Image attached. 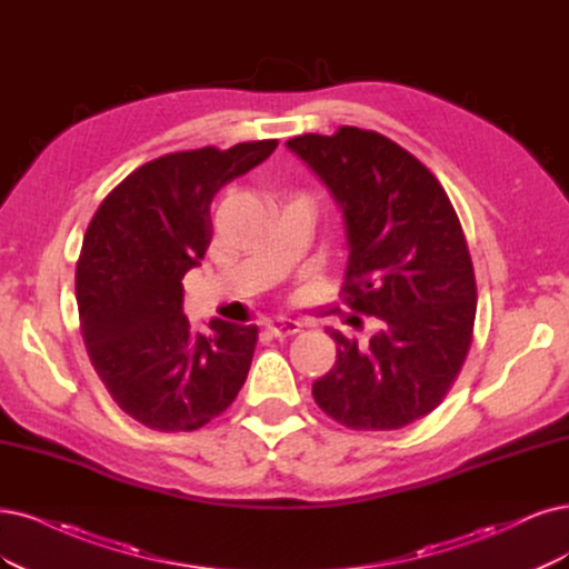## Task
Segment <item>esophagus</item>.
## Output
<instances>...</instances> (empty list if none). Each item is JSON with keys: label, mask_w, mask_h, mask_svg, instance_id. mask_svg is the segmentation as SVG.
<instances>
[{"label": "esophagus", "mask_w": 569, "mask_h": 569, "mask_svg": "<svg viewBox=\"0 0 569 569\" xmlns=\"http://www.w3.org/2000/svg\"><path fill=\"white\" fill-rule=\"evenodd\" d=\"M302 326L292 319L279 317V319H271L267 321V330L273 335V338H286V335H296Z\"/></svg>", "instance_id": "esophagus-1"}]
</instances>
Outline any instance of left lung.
<instances>
[{
    "mask_svg": "<svg viewBox=\"0 0 569 569\" xmlns=\"http://www.w3.org/2000/svg\"><path fill=\"white\" fill-rule=\"evenodd\" d=\"M286 144L342 208L345 305L380 321L366 345L330 330L338 361L313 382V401L356 431L408 427L443 401L473 338L476 277L459 218L429 168L382 133L340 126Z\"/></svg>",
    "mask_w": 569,
    "mask_h": 569,
    "instance_id": "left-lung-1",
    "label": "left lung"
}]
</instances>
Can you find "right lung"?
Segmentation results:
<instances>
[{
	"label": "right lung",
	"mask_w": 569,
	"mask_h": 569,
	"mask_svg": "<svg viewBox=\"0 0 569 569\" xmlns=\"http://www.w3.org/2000/svg\"><path fill=\"white\" fill-rule=\"evenodd\" d=\"M279 140L163 154L102 199L77 260L79 328L114 403L154 431H194L243 387L258 326L182 313V277L213 237L210 201L262 163Z\"/></svg>",
	"instance_id": "right-lung-1"
}]
</instances>
